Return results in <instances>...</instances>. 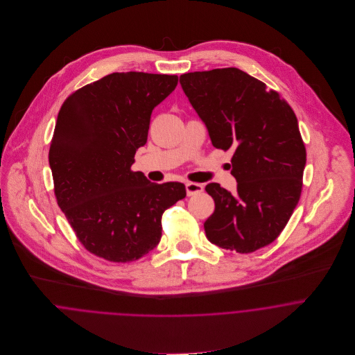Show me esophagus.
Listing matches in <instances>:
<instances>
[{"label":"esophagus","instance_id":"1","mask_svg":"<svg viewBox=\"0 0 355 355\" xmlns=\"http://www.w3.org/2000/svg\"><path fill=\"white\" fill-rule=\"evenodd\" d=\"M186 191H187V196L191 197V196H197V194H201L203 191L202 184L200 183H186Z\"/></svg>","mask_w":355,"mask_h":355}]
</instances>
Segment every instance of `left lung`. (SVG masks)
Wrapping results in <instances>:
<instances>
[{"instance_id": "obj_1", "label": "left lung", "mask_w": 355, "mask_h": 355, "mask_svg": "<svg viewBox=\"0 0 355 355\" xmlns=\"http://www.w3.org/2000/svg\"><path fill=\"white\" fill-rule=\"evenodd\" d=\"M180 85L213 146L234 150L236 193L217 183L205 187L216 205L203 224L206 238L236 253L268 246L284 230L302 191L306 149L294 110L238 68L184 73Z\"/></svg>"}]
</instances>
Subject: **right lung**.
Returning <instances> with one entry per match:
<instances>
[{"label":"right lung","mask_w":355,"mask_h":355,"mask_svg":"<svg viewBox=\"0 0 355 355\" xmlns=\"http://www.w3.org/2000/svg\"><path fill=\"white\" fill-rule=\"evenodd\" d=\"M176 75L114 72L71 94L60 109L49 150L57 203L90 253L135 261L161 239V217L186 197L183 183H152L132 172L153 109Z\"/></svg>","instance_id":"right-lung-1"}]
</instances>
